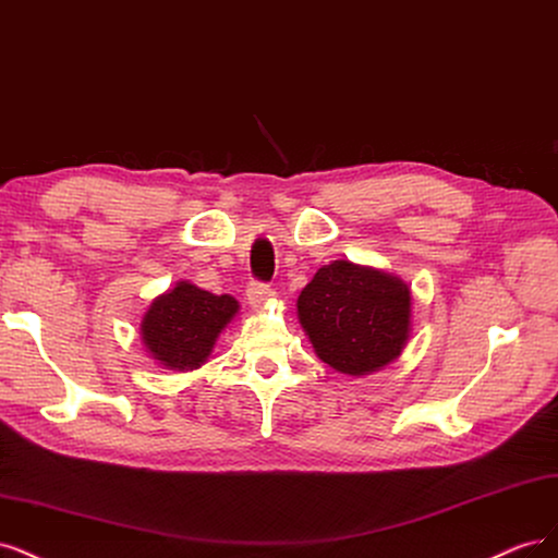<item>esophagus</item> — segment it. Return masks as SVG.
Masks as SVG:
<instances>
[{"label": "esophagus", "instance_id": "obj_1", "mask_svg": "<svg viewBox=\"0 0 558 558\" xmlns=\"http://www.w3.org/2000/svg\"><path fill=\"white\" fill-rule=\"evenodd\" d=\"M274 296V292H271V287L268 284H264V282H250V287H247V303L253 305V308H262V305Z\"/></svg>", "mask_w": 558, "mask_h": 558}]
</instances>
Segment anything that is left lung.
Masks as SVG:
<instances>
[{"mask_svg":"<svg viewBox=\"0 0 558 558\" xmlns=\"http://www.w3.org/2000/svg\"><path fill=\"white\" fill-rule=\"evenodd\" d=\"M410 305L401 278L338 259L303 287L296 311L322 362L345 375H368L403 352Z\"/></svg>","mask_w":558,"mask_h":558,"instance_id":"8db88e82","label":"left lung"}]
</instances>
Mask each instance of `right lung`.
Segmentation results:
<instances>
[{"label": "right lung", "instance_id": "add662e5", "mask_svg": "<svg viewBox=\"0 0 558 558\" xmlns=\"http://www.w3.org/2000/svg\"><path fill=\"white\" fill-rule=\"evenodd\" d=\"M236 313L239 301L233 296L210 294L181 280L173 290L153 299L143 315V345L157 364L171 371L199 368Z\"/></svg>", "mask_w": 558, "mask_h": 558}]
</instances>
